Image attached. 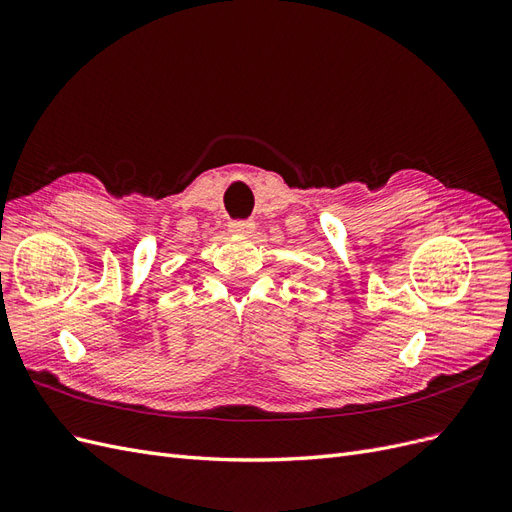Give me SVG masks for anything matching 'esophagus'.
I'll use <instances>...</instances> for the list:
<instances>
[{
  "instance_id": "obj_1",
  "label": "esophagus",
  "mask_w": 512,
  "mask_h": 512,
  "mask_svg": "<svg viewBox=\"0 0 512 512\" xmlns=\"http://www.w3.org/2000/svg\"><path fill=\"white\" fill-rule=\"evenodd\" d=\"M230 232H235V235H252V232H254V222L252 220H235V222H230Z\"/></svg>"
}]
</instances>
